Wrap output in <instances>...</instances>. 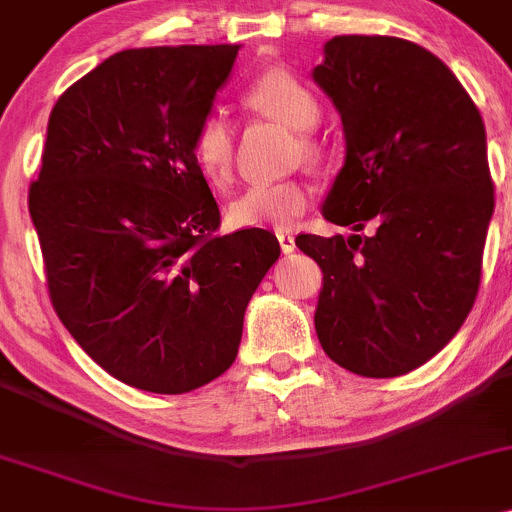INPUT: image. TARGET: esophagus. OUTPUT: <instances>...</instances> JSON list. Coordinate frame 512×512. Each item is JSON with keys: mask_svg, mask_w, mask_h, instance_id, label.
Masks as SVG:
<instances>
[{"mask_svg": "<svg viewBox=\"0 0 512 512\" xmlns=\"http://www.w3.org/2000/svg\"><path fill=\"white\" fill-rule=\"evenodd\" d=\"M278 244L280 249H283V254H290V251H295V236L290 232H278Z\"/></svg>", "mask_w": 512, "mask_h": 512, "instance_id": "1", "label": "esophagus"}]
</instances>
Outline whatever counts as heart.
Masks as SVG:
<instances>
[{
	"instance_id": "1",
	"label": "heart",
	"mask_w": 512,
	"mask_h": 512,
	"mask_svg": "<svg viewBox=\"0 0 512 512\" xmlns=\"http://www.w3.org/2000/svg\"><path fill=\"white\" fill-rule=\"evenodd\" d=\"M246 102L258 112L278 119L293 131H312L320 122L322 107L315 92L295 78L290 70L271 68L261 73L246 90ZM305 158L320 156V144L310 136L300 139ZM192 158L200 173L217 188L232 183L234 170V131L219 114H212L192 139ZM310 205V190L300 180H278V183H256L246 188L229 207V219L236 227H273L288 229Z\"/></svg>"
}]
</instances>
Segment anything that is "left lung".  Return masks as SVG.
I'll use <instances>...</instances> for the list:
<instances>
[{"mask_svg": "<svg viewBox=\"0 0 512 512\" xmlns=\"http://www.w3.org/2000/svg\"><path fill=\"white\" fill-rule=\"evenodd\" d=\"M312 78L346 139L322 214L356 232L295 239L324 273L317 337L356 376H403L449 344L478 295L493 214L483 119L452 70L405 38L334 36Z\"/></svg>", "mask_w": 512, "mask_h": 512, "instance_id": "8db88e82", "label": "left lung"}]
</instances>
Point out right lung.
Segmentation results:
<instances>
[{
	"instance_id": "obj_1",
	"label": "right lung",
	"mask_w": 512,
	"mask_h": 512,
	"mask_svg": "<svg viewBox=\"0 0 512 512\" xmlns=\"http://www.w3.org/2000/svg\"><path fill=\"white\" fill-rule=\"evenodd\" d=\"M239 46L114 53L58 97L29 212L53 310L95 364L180 395L234 364L244 312L280 244L219 236L192 158Z\"/></svg>"
}]
</instances>
